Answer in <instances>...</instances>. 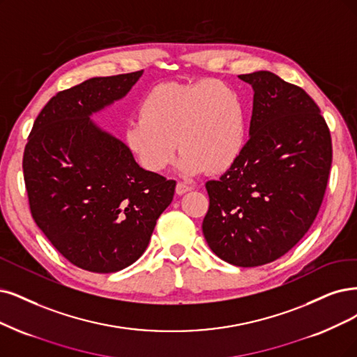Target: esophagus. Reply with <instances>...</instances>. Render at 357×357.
I'll return each mask as SVG.
<instances>
[{"instance_id": "34e87169", "label": "esophagus", "mask_w": 357, "mask_h": 357, "mask_svg": "<svg viewBox=\"0 0 357 357\" xmlns=\"http://www.w3.org/2000/svg\"><path fill=\"white\" fill-rule=\"evenodd\" d=\"M176 194L178 195H182V194H185V192H188L190 190H191V187L190 185H187V183L185 182H178L176 183Z\"/></svg>"}]
</instances>
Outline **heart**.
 Wrapping results in <instances>:
<instances>
[{
  "label": "heart",
  "mask_w": 357,
  "mask_h": 357,
  "mask_svg": "<svg viewBox=\"0 0 357 357\" xmlns=\"http://www.w3.org/2000/svg\"><path fill=\"white\" fill-rule=\"evenodd\" d=\"M138 116L128 122L123 138L150 174L165 172L176 147L185 175L220 174L236 162L245 142L241 97L216 79L158 84L142 97Z\"/></svg>",
  "instance_id": "1"
}]
</instances>
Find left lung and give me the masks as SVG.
I'll return each mask as SVG.
<instances>
[{
	"instance_id": "left-lung-1",
	"label": "left lung",
	"mask_w": 357,
	"mask_h": 357,
	"mask_svg": "<svg viewBox=\"0 0 357 357\" xmlns=\"http://www.w3.org/2000/svg\"><path fill=\"white\" fill-rule=\"evenodd\" d=\"M253 86L250 138L218 181H207L204 238L231 265L261 266L289 252L318 215L333 142L307 92L272 72L240 75Z\"/></svg>"
}]
</instances>
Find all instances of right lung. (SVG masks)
Masks as SVG:
<instances>
[{"mask_svg": "<svg viewBox=\"0 0 357 357\" xmlns=\"http://www.w3.org/2000/svg\"><path fill=\"white\" fill-rule=\"evenodd\" d=\"M141 75L91 77L57 92L24 147L35 223L64 259L89 272H117L138 260L175 194L174 179L139 167L122 141L89 121Z\"/></svg>", "mask_w": 357, "mask_h": 357, "instance_id": "right-lung-1", "label": "right lung"}]
</instances>
